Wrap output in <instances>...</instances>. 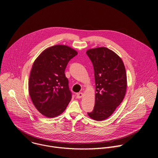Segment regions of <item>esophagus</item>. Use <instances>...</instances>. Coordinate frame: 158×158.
<instances>
[{"mask_svg": "<svg viewBox=\"0 0 158 158\" xmlns=\"http://www.w3.org/2000/svg\"><path fill=\"white\" fill-rule=\"evenodd\" d=\"M83 96H84V94H83V93H77V98H78V99H80V98H82L83 97Z\"/></svg>", "mask_w": 158, "mask_h": 158, "instance_id": "34e87169", "label": "esophagus"}]
</instances>
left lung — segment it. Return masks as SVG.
Instances as JSON below:
<instances>
[{
  "mask_svg": "<svg viewBox=\"0 0 158 158\" xmlns=\"http://www.w3.org/2000/svg\"><path fill=\"white\" fill-rule=\"evenodd\" d=\"M86 54L93 64L96 92L94 109L87 114L96 121H102L113 113L124 98L125 67L122 59L106 48L89 49Z\"/></svg>",
  "mask_w": 158,
  "mask_h": 158,
  "instance_id": "1",
  "label": "left lung"
}]
</instances>
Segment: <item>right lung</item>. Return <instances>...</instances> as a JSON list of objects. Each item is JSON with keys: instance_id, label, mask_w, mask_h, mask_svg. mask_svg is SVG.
Instances as JSON below:
<instances>
[{"instance_id": "obj_1", "label": "right lung", "mask_w": 158, "mask_h": 158, "mask_svg": "<svg viewBox=\"0 0 158 158\" xmlns=\"http://www.w3.org/2000/svg\"><path fill=\"white\" fill-rule=\"evenodd\" d=\"M77 54V51L68 46L56 45L44 50L33 64L29 94L34 106L46 117L51 118L62 114L72 98L65 69Z\"/></svg>"}]
</instances>
